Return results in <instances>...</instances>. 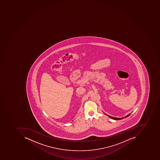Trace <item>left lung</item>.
<instances>
[{
	"label": "left lung",
	"mask_w": 160,
	"mask_h": 160,
	"mask_svg": "<svg viewBox=\"0 0 160 160\" xmlns=\"http://www.w3.org/2000/svg\"><path fill=\"white\" fill-rule=\"evenodd\" d=\"M130 114H128V115H127V116H125V118H126V117H128V116H129ZM108 116H109V115H108ZM109 117H110V118H112V119H114V120H120V119H122V118H115V117H112V116H109Z\"/></svg>",
	"instance_id": "obj_1"
}]
</instances>
